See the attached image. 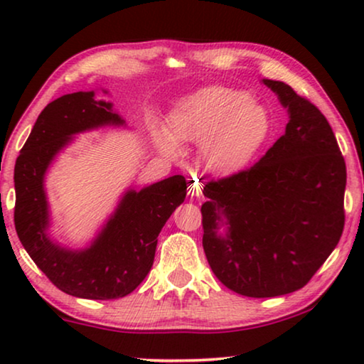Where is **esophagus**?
I'll list each match as a JSON object with an SVG mask.
<instances>
[{
	"mask_svg": "<svg viewBox=\"0 0 364 364\" xmlns=\"http://www.w3.org/2000/svg\"><path fill=\"white\" fill-rule=\"evenodd\" d=\"M202 188H203L202 182L198 181L197 177H192V178H188V193H191L192 197H197V198H200V197H202Z\"/></svg>",
	"mask_w": 364,
	"mask_h": 364,
	"instance_id": "1",
	"label": "esophagus"
}]
</instances>
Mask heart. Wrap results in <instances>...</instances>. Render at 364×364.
Returning a JSON list of instances; mask_svg holds the SVG:
<instances>
[{
	"label": "heart",
	"mask_w": 364,
	"mask_h": 364,
	"mask_svg": "<svg viewBox=\"0 0 364 364\" xmlns=\"http://www.w3.org/2000/svg\"><path fill=\"white\" fill-rule=\"evenodd\" d=\"M272 121L267 109L242 89L212 86L178 104L156 141L166 156L181 157L178 142H200L203 167L213 176L245 171L267 142Z\"/></svg>",
	"instance_id": "1"
}]
</instances>
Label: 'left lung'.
<instances>
[{
  "mask_svg": "<svg viewBox=\"0 0 364 364\" xmlns=\"http://www.w3.org/2000/svg\"><path fill=\"white\" fill-rule=\"evenodd\" d=\"M288 112L285 134L248 171L203 187L208 265L227 288L300 290L340 242L346 166L326 117L288 84L262 79Z\"/></svg>",
  "mask_w": 364,
  "mask_h": 364,
  "instance_id": "1",
  "label": "left lung"
}]
</instances>
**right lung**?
I'll return each instance as SVG.
<instances>
[{
    "label": "right lung",
    "instance_id": "right-lung-1",
    "mask_svg": "<svg viewBox=\"0 0 364 364\" xmlns=\"http://www.w3.org/2000/svg\"><path fill=\"white\" fill-rule=\"evenodd\" d=\"M104 127L127 124L96 91L58 97L39 114L14 166V227L24 250L59 290L87 300H116L141 285L152 268L159 233L187 196L182 176L127 187L91 242L63 245L53 235L46 173L76 136Z\"/></svg>",
    "mask_w": 364,
    "mask_h": 364
}]
</instances>
